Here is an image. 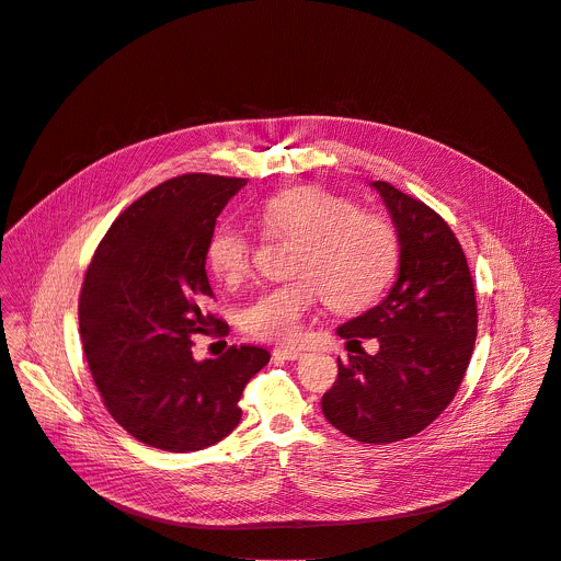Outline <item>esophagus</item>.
Listing matches in <instances>:
<instances>
[{"label":"esophagus","mask_w":561,"mask_h":561,"mask_svg":"<svg viewBox=\"0 0 561 561\" xmlns=\"http://www.w3.org/2000/svg\"><path fill=\"white\" fill-rule=\"evenodd\" d=\"M273 356L275 358H286V360H297V358L304 356V352L297 350V347H275Z\"/></svg>","instance_id":"1"}]
</instances>
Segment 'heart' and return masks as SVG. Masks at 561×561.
Segmentation results:
<instances>
[{
  "mask_svg": "<svg viewBox=\"0 0 561 561\" xmlns=\"http://www.w3.org/2000/svg\"><path fill=\"white\" fill-rule=\"evenodd\" d=\"M260 222L277 236H297L293 279L255 295L242 310V330L260 341L290 343L301 334L306 314L328 301L354 312L375 301L397 266L394 227L350 198L319 184H301L266 198ZM253 238L236 222H220L207 242V266L225 284H240L253 266Z\"/></svg>",
  "mask_w": 561,
  "mask_h": 561,
  "instance_id": "heart-1",
  "label": "heart"
}]
</instances>
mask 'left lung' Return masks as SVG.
<instances>
[{"mask_svg":"<svg viewBox=\"0 0 561 561\" xmlns=\"http://www.w3.org/2000/svg\"><path fill=\"white\" fill-rule=\"evenodd\" d=\"M381 194L401 244L399 275L375 308L350 319L336 334L356 343L339 363V377L321 410L345 436L383 445L432 425L454 401L478 334L476 288L460 242L425 203L386 180ZM360 337H377L367 355Z\"/></svg>","mask_w":561,"mask_h":561,"instance_id":"left-lung-1","label":"left lung"}]
</instances>
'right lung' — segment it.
I'll list each match as a JSON object with an SVG mask.
<instances>
[{
    "label": "right lung",
    "instance_id": "add662e5",
    "mask_svg": "<svg viewBox=\"0 0 561 561\" xmlns=\"http://www.w3.org/2000/svg\"><path fill=\"white\" fill-rule=\"evenodd\" d=\"M247 178L184 173L131 203L88 266L79 325L105 410L136 440L162 451H198L229 436L247 383L271 354L231 345L194 358V334H229L203 310L214 297L205 251L216 220Z\"/></svg>",
    "mask_w": 561,
    "mask_h": 561
}]
</instances>
